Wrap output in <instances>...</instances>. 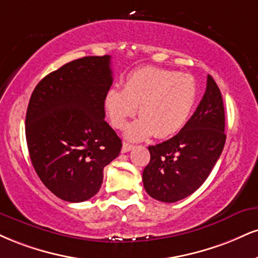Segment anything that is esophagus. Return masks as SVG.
I'll list each match as a JSON object with an SVG mask.
<instances>
[{
    "label": "esophagus",
    "instance_id": "esophagus-1",
    "mask_svg": "<svg viewBox=\"0 0 258 258\" xmlns=\"http://www.w3.org/2000/svg\"><path fill=\"white\" fill-rule=\"evenodd\" d=\"M133 148H135V147H133L132 144H128V143H123L121 151H122V153H128V151H131Z\"/></svg>",
    "mask_w": 258,
    "mask_h": 258
}]
</instances>
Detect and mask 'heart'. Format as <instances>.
Instances as JSON below:
<instances>
[{"mask_svg":"<svg viewBox=\"0 0 258 258\" xmlns=\"http://www.w3.org/2000/svg\"><path fill=\"white\" fill-rule=\"evenodd\" d=\"M197 84L191 76L160 67H144L127 74L123 90L110 88L104 105L115 128L122 130L137 113L141 119L126 130V137L142 141L174 136L186 125L196 104Z\"/></svg>","mask_w":258,"mask_h":258,"instance_id":"b5f03b06","label":"heart"}]
</instances>
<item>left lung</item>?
Listing matches in <instances>:
<instances>
[{
	"instance_id": "left-lung-1",
	"label": "left lung",
	"mask_w": 258,
	"mask_h": 258,
	"mask_svg": "<svg viewBox=\"0 0 258 258\" xmlns=\"http://www.w3.org/2000/svg\"><path fill=\"white\" fill-rule=\"evenodd\" d=\"M225 109L219 86L208 76L206 94L178 135L149 147L150 162L143 170L149 196L174 203L201 187L225 147Z\"/></svg>"
}]
</instances>
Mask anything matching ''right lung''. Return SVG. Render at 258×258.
Segmentation results:
<instances>
[{
	"instance_id": "1",
	"label": "right lung",
	"mask_w": 258,
	"mask_h": 258,
	"mask_svg": "<svg viewBox=\"0 0 258 258\" xmlns=\"http://www.w3.org/2000/svg\"><path fill=\"white\" fill-rule=\"evenodd\" d=\"M113 84L110 56H85L44 77L33 90L25 132L31 162L42 182L67 202L88 201L122 143L104 120Z\"/></svg>"
}]
</instances>
